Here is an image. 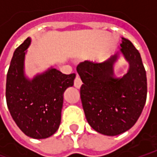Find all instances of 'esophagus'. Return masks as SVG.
<instances>
[{
    "mask_svg": "<svg viewBox=\"0 0 157 157\" xmlns=\"http://www.w3.org/2000/svg\"><path fill=\"white\" fill-rule=\"evenodd\" d=\"M82 80L80 78V76H79L78 75H76L75 79V81H74V85H75V87L77 88V89H80L81 86H82Z\"/></svg>",
    "mask_w": 157,
    "mask_h": 157,
    "instance_id": "obj_1",
    "label": "esophagus"
}]
</instances>
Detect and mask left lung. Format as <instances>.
Segmentation results:
<instances>
[{"mask_svg":"<svg viewBox=\"0 0 157 157\" xmlns=\"http://www.w3.org/2000/svg\"><path fill=\"white\" fill-rule=\"evenodd\" d=\"M120 53L102 62L79 63L82 81L81 100L89 124L105 136L128 130L141 116L147 98V76L141 55L132 42L122 38ZM121 53L130 64L123 77L113 75V67Z\"/></svg>","mask_w":157,"mask_h":157,"instance_id":"8db88e82","label":"left lung"}]
</instances>
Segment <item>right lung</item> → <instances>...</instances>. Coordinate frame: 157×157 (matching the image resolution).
Listing matches in <instances>:
<instances>
[{"label":"right lung","instance_id":"1","mask_svg":"<svg viewBox=\"0 0 157 157\" xmlns=\"http://www.w3.org/2000/svg\"><path fill=\"white\" fill-rule=\"evenodd\" d=\"M31 43L28 37L14 52L7 74L6 100L16 125L26 136L44 139L56 132L61 123L63 93L74 85L75 74L65 75L56 68L28 78L25 55Z\"/></svg>","mask_w":157,"mask_h":157}]
</instances>
